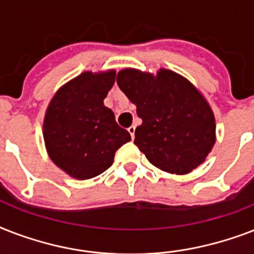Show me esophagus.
Segmentation results:
<instances>
[{
	"label": "esophagus",
	"mask_w": 254,
	"mask_h": 254,
	"mask_svg": "<svg viewBox=\"0 0 254 254\" xmlns=\"http://www.w3.org/2000/svg\"><path fill=\"white\" fill-rule=\"evenodd\" d=\"M127 131L130 133L131 138H134V131H135V127H134V125H131V127H129V129H127Z\"/></svg>",
	"instance_id": "esophagus-1"
}]
</instances>
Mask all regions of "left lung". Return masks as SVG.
<instances>
[{
	"label": "left lung",
	"mask_w": 254,
	"mask_h": 254,
	"mask_svg": "<svg viewBox=\"0 0 254 254\" xmlns=\"http://www.w3.org/2000/svg\"><path fill=\"white\" fill-rule=\"evenodd\" d=\"M117 85L137 107L142 124L135 129L134 143L151 165L187 174L204 162L215 145V117L189 80L169 69L157 76L123 69Z\"/></svg>",
	"instance_id": "8db88e82"
}]
</instances>
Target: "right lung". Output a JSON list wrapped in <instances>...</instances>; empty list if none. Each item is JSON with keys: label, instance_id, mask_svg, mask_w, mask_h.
Returning a JSON list of instances; mask_svg holds the SVG:
<instances>
[{"label": "right lung", "instance_id": "add662e5", "mask_svg": "<svg viewBox=\"0 0 254 254\" xmlns=\"http://www.w3.org/2000/svg\"><path fill=\"white\" fill-rule=\"evenodd\" d=\"M116 72H84L59 89L51 100L43 137L50 158L76 179H89L113 163L115 153L130 141L104 105Z\"/></svg>", "mask_w": 254, "mask_h": 254}]
</instances>
